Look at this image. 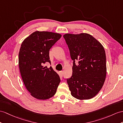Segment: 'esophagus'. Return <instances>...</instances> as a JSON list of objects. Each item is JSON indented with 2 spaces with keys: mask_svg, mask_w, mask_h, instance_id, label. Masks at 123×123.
I'll use <instances>...</instances> for the list:
<instances>
[{
  "mask_svg": "<svg viewBox=\"0 0 123 123\" xmlns=\"http://www.w3.org/2000/svg\"><path fill=\"white\" fill-rule=\"evenodd\" d=\"M60 74H61V76H63V75H64V72L62 71H60Z\"/></svg>",
  "mask_w": 123,
  "mask_h": 123,
  "instance_id": "1",
  "label": "esophagus"
}]
</instances>
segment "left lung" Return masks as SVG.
Wrapping results in <instances>:
<instances>
[{"label": "left lung", "mask_w": 123, "mask_h": 123, "mask_svg": "<svg viewBox=\"0 0 123 123\" xmlns=\"http://www.w3.org/2000/svg\"><path fill=\"white\" fill-rule=\"evenodd\" d=\"M74 61L73 74L67 83L72 96L88 100L102 88L106 75V55L99 42L88 33L63 35ZM78 64H75V61Z\"/></svg>", "instance_id": "8db88e82"}]
</instances>
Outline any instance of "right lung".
Listing matches in <instances>:
<instances>
[{"label": "right lung", "mask_w": 123, "mask_h": 123, "mask_svg": "<svg viewBox=\"0 0 123 123\" xmlns=\"http://www.w3.org/2000/svg\"><path fill=\"white\" fill-rule=\"evenodd\" d=\"M62 35L51 32L35 31L22 42L19 53V67L24 84L32 97L46 100L55 95L61 82L52 67L49 51Z\"/></svg>", "instance_id": "add662e5"}]
</instances>
